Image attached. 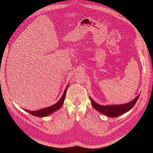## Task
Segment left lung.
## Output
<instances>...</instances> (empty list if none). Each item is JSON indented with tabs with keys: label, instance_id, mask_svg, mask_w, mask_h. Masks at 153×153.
Returning <instances> with one entry per match:
<instances>
[{
	"label": "left lung",
	"instance_id": "1",
	"mask_svg": "<svg viewBox=\"0 0 153 153\" xmlns=\"http://www.w3.org/2000/svg\"><path fill=\"white\" fill-rule=\"evenodd\" d=\"M139 96L140 95L137 96L133 100L123 105H112L103 106L96 103L90 97V99L91 100L92 106L94 108L95 110L108 117H116L130 110L136 104L139 97Z\"/></svg>",
	"mask_w": 153,
	"mask_h": 153
}]
</instances>
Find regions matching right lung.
I'll return each mask as SVG.
<instances>
[{
	"instance_id": "right-lung-1",
	"label": "right lung",
	"mask_w": 153,
	"mask_h": 153,
	"mask_svg": "<svg viewBox=\"0 0 153 153\" xmlns=\"http://www.w3.org/2000/svg\"><path fill=\"white\" fill-rule=\"evenodd\" d=\"M68 85H69V83L67 85L66 88H65V90L63 92V94L62 97L60 98V99L54 105L48 106V107H47V108H45L40 109V110H37V111H30L28 110H25V109H24V110L33 116H35L37 117H46V116L53 113L54 111L58 110L59 109H60V108L62 106V105L64 102V100H65V95H66V92H67V90Z\"/></svg>"
}]
</instances>
